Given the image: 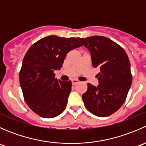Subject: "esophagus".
<instances>
[{"label":"esophagus","mask_w":146,"mask_h":146,"mask_svg":"<svg viewBox=\"0 0 146 146\" xmlns=\"http://www.w3.org/2000/svg\"><path fill=\"white\" fill-rule=\"evenodd\" d=\"M78 82H79L78 80H72V85H76V84L78 83Z\"/></svg>","instance_id":"esophagus-1"}]
</instances>
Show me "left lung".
I'll return each instance as SVG.
<instances>
[{"label":"left lung","instance_id":"obj_1","mask_svg":"<svg viewBox=\"0 0 146 146\" xmlns=\"http://www.w3.org/2000/svg\"><path fill=\"white\" fill-rule=\"evenodd\" d=\"M78 39L89 50L92 66L100 69L97 75L99 85L88 83L82 100L91 113L98 117H108L121 107L131 85L129 57L122 47L105 36Z\"/></svg>","mask_w":146,"mask_h":146}]
</instances>
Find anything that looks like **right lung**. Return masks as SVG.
Returning <instances> with one entry per match:
<instances>
[{
	"instance_id": "obj_1",
	"label": "right lung",
	"mask_w": 146,
	"mask_h": 146,
	"mask_svg": "<svg viewBox=\"0 0 146 146\" xmlns=\"http://www.w3.org/2000/svg\"><path fill=\"white\" fill-rule=\"evenodd\" d=\"M82 46L76 38L51 35L28 49L20 72V83L25 100L34 112L53 118L64 111L72 83L57 80L54 71L61 69L69 51Z\"/></svg>"
}]
</instances>
